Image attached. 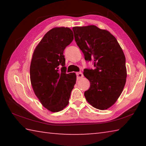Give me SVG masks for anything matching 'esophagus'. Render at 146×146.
<instances>
[{
  "label": "esophagus",
  "mask_w": 146,
  "mask_h": 146,
  "mask_svg": "<svg viewBox=\"0 0 146 146\" xmlns=\"http://www.w3.org/2000/svg\"><path fill=\"white\" fill-rule=\"evenodd\" d=\"M76 78H77V80H80V79L82 78L84 76L82 73L81 72H77L76 73Z\"/></svg>",
  "instance_id": "esophagus-1"
}]
</instances>
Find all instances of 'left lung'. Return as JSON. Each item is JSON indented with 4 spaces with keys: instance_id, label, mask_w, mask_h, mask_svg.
<instances>
[{
    "instance_id": "8db88e82",
    "label": "left lung",
    "mask_w": 146,
    "mask_h": 146,
    "mask_svg": "<svg viewBox=\"0 0 146 146\" xmlns=\"http://www.w3.org/2000/svg\"><path fill=\"white\" fill-rule=\"evenodd\" d=\"M75 40L86 60L94 61L95 70L84 69L90 82L84 92L93 107L107 110L117 100L127 77L125 57L118 41L110 32L94 25L73 28Z\"/></svg>"
}]
</instances>
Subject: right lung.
Instances as JSON below:
<instances>
[{"label":"right lung","instance_id":"obj_1","mask_svg":"<svg viewBox=\"0 0 146 146\" xmlns=\"http://www.w3.org/2000/svg\"><path fill=\"white\" fill-rule=\"evenodd\" d=\"M73 40L70 28H54L45 34L32 56V88L42 105L51 112L60 111L68 106L76 83V74L66 73L63 55Z\"/></svg>","mask_w":146,"mask_h":146}]
</instances>
